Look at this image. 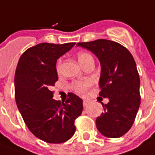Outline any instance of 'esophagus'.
I'll use <instances>...</instances> for the list:
<instances>
[{"instance_id":"1","label":"esophagus","mask_w":155,"mask_h":155,"mask_svg":"<svg viewBox=\"0 0 155 155\" xmlns=\"http://www.w3.org/2000/svg\"><path fill=\"white\" fill-rule=\"evenodd\" d=\"M89 104V101L88 100H83V106L84 107H87Z\"/></svg>"}]
</instances>
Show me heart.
<instances>
[{
    "label": "heart",
    "mask_w": 155,
    "mask_h": 155,
    "mask_svg": "<svg viewBox=\"0 0 155 155\" xmlns=\"http://www.w3.org/2000/svg\"><path fill=\"white\" fill-rule=\"evenodd\" d=\"M90 58H92L90 54L86 53V52H80L78 54V61L81 64L85 63L86 60L89 59ZM91 85V81H79L74 83L73 85L74 90H75L80 93H83L84 91L87 89V87Z\"/></svg>",
    "instance_id": "obj_1"
}]
</instances>
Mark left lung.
Returning a JSON list of instances; mask_svg holds the SVG:
<instances>
[{
    "label": "left lung",
    "mask_w": 155,
    "mask_h": 155,
    "mask_svg": "<svg viewBox=\"0 0 155 155\" xmlns=\"http://www.w3.org/2000/svg\"><path fill=\"white\" fill-rule=\"evenodd\" d=\"M78 47L91 51L101 65L99 96L108 98L104 112L96 120L101 134L117 138L130 130L140 106V78L135 60L117 42L100 39L79 42Z\"/></svg>",
    "instance_id": "left-lung-1"
}]
</instances>
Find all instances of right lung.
Listing matches in <instances>:
<instances>
[{"mask_svg":"<svg viewBox=\"0 0 155 155\" xmlns=\"http://www.w3.org/2000/svg\"><path fill=\"white\" fill-rule=\"evenodd\" d=\"M75 43H41L20 57L14 76L15 100L29 130L39 139L61 143L72 137L82 99L70 93L65 103L53 99L50 87L58 80L56 64Z\"/></svg>","mask_w":155,"mask_h":155,"instance_id":"add662e5","label":"right lung"}]
</instances>
